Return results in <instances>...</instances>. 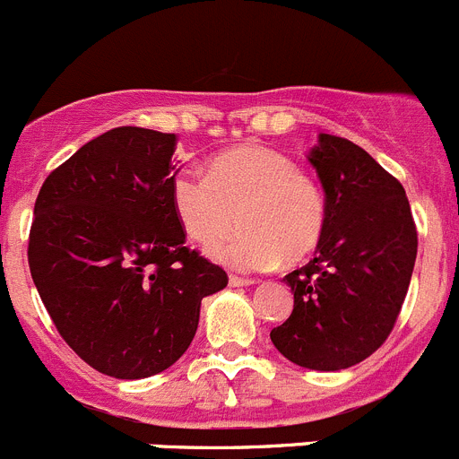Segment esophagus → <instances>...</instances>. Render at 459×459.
Wrapping results in <instances>:
<instances>
[{
    "mask_svg": "<svg viewBox=\"0 0 459 459\" xmlns=\"http://www.w3.org/2000/svg\"><path fill=\"white\" fill-rule=\"evenodd\" d=\"M255 281H251V278H242V276H229V285L230 288H249V285H254Z\"/></svg>",
    "mask_w": 459,
    "mask_h": 459,
    "instance_id": "1",
    "label": "esophagus"
}]
</instances>
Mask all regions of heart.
Instances as JSON below:
<instances>
[{
    "instance_id": "heart-1",
    "label": "heart",
    "mask_w": 459,
    "mask_h": 459,
    "mask_svg": "<svg viewBox=\"0 0 459 459\" xmlns=\"http://www.w3.org/2000/svg\"><path fill=\"white\" fill-rule=\"evenodd\" d=\"M169 199L183 233L196 244L229 233L238 212L242 229L210 249L217 263L233 269H267L281 258L301 263L326 226L319 183L285 153L255 144L212 158L208 177L192 167L178 169Z\"/></svg>"
}]
</instances>
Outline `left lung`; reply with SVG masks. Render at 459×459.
Returning <instances> with one entry per match:
<instances>
[{
	"mask_svg": "<svg viewBox=\"0 0 459 459\" xmlns=\"http://www.w3.org/2000/svg\"><path fill=\"white\" fill-rule=\"evenodd\" d=\"M307 160L326 195V226L315 258L282 278L294 310L269 337L294 365L340 371L392 333L417 260V229L403 186L362 147L319 133Z\"/></svg>",
	"mask_w": 459,
	"mask_h": 459,
	"instance_id": "obj_1",
	"label": "left lung"
}]
</instances>
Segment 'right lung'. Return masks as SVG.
<instances>
[{
	"mask_svg": "<svg viewBox=\"0 0 459 459\" xmlns=\"http://www.w3.org/2000/svg\"><path fill=\"white\" fill-rule=\"evenodd\" d=\"M177 135L119 126L90 140L42 183L29 267L63 340L122 380L181 358L221 267L186 247L169 199Z\"/></svg>",
	"mask_w": 459,
	"mask_h": 459,
	"instance_id": "1",
	"label": "right lung"
}]
</instances>
